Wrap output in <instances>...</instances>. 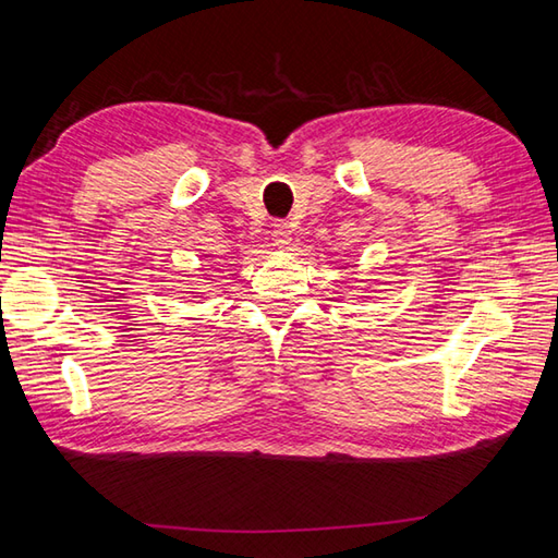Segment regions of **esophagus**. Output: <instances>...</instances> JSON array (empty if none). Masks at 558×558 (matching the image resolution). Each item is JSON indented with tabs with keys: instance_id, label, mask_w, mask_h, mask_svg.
<instances>
[{
	"instance_id": "34e87169",
	"label": "esophagus",
	"mask_w": 558,
	"mask_h": 558,
	"mask_svg": "<svg viewBox=\"0 0 558 558\" xmlns=\"http://www.w3.org/2000/svg\"><path fill=\"white\" fill-rule=\"evenodd\" d=\"M270 236H272V244H276L278 248H286L290 242H292V230H290V225L288 222H276L272 225V232H270Z\"/></svg>"
}]
</instances>
